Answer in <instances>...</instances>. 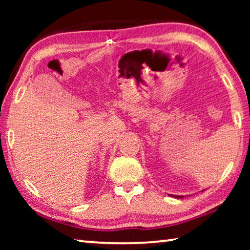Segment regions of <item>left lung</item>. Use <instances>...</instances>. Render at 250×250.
Segmentation results:
<instances>
[{"label": "left lung", "instance_id": "8db88e82", "mask_svg": "<svg viewBox=\"0 0 250 250\" xmlns=\"http://www.w3.org/2000/svg\"><path fill=\"white\" fill-rule=\"evenodd\" d=\"M170 196H175L176 198H183L184 196H176V195H171V194H170Z\"/></svg>", "mask_w": 250, "mask_h": 250}]
</instances>
